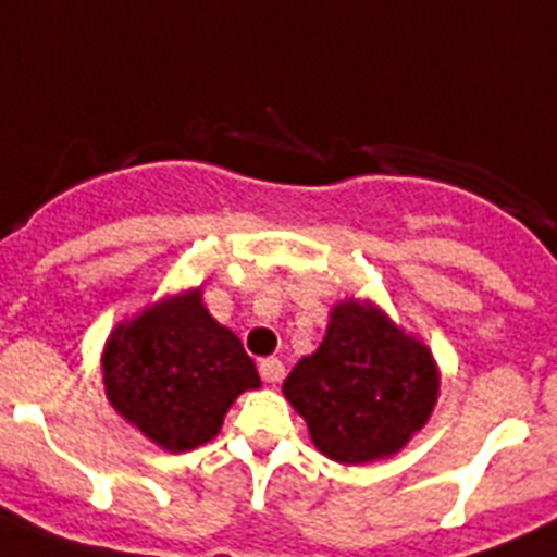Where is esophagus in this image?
Returning <instances> with one entry per match:
<instances>
[{
    "mask_svg": "<svg viewBox=\"0 0 557 557\" xmlns=\"http://www.w3.org/2000/svg\"><path fill=\"white\" fill-rule=\"evenodd\" d=\"M260 375L269 384H280L285 379V364L280 359H263L260 361Z\"/></svg>",
    "mask_w": 557,
    "mask_h": 557,
    "instance_id": "1",
    "label": "esophagus"
}]
</instances>
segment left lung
Segmentation results:
<instances>
[{
  "label": "left lung",
  "mask_w": 557,
  "mask_h": 557,
  "mask_svg": "<svg viewBox=\"0 0 557 557\" xmlns=\"http://www.w3.org/2000/svg\"><path fill=\"white\" fill-rule=\"evenodd\" d=\"M437 393L432 350L361 299L333 306L322 345L283 384L313 446L342 466L398 454L425 425Z\"/></svg>",
  "instance_id": "8db88e82"
}]
</instances>
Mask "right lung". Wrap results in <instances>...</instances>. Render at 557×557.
<instances>
[{
    "label": "right lung",
    "instance_id": "add662e5",
    "mask_svg": "<svg viewBox=\"0 0 557 557\" xmlns=\"http://www.w3.org/2000/svg\"><path fill=\"white\" fill-rule=\"evenodd\" d=\"M109 404L164 451H190L221 432L260 375L240 338L210 317L201 288L143 308L111 331L103 350Z\"/></svg>",
    "mask_w": 557,
    "mask_h": 557
}]
</instances>
